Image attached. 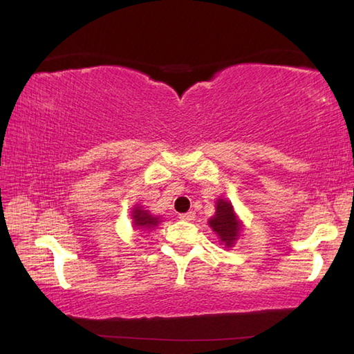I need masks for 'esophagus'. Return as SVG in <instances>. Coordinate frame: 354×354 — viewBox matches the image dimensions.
<instances>
[{"label": "esophagus", "mask_w": 354, "mask_h": 354, "mask_svg": "<svg viewBox=\"0 0 354 354\" xmlns=\"http://www.w3.org/2000/svg\"><path fill=\"white\" fill-rule=\"evenodd\" d=\"M179 218L184 220V221H192V220H194V212L193 211L184 212V214H179Z\"/></svg>", "instance_id": "1"}]
</instances>
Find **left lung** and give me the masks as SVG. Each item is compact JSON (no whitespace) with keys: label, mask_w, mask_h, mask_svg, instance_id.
Masks as SVG:
<instances>
[{"label":"left lung","mask_w":354,"mask_h":354,"mask_svg":"<svg viewBox=\"0 0 354 354\" xmlns=\"http://www.w3.org/2000/svg\"><path fill=\"white\" fill-rule=\"evenodd\" d=\"M208 225L218 238V243L231 249L243 231V221L236 216L234 205L225 197L216 201V212L208 220Z\"/></svg>","instance_id":"1"}]
</instances>
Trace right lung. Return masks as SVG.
Listing matches in <instances>:
<instances>
[{"instance_id": "add662e5", "label": "right lung", "mask_w": 354, "mask_h": 354, "mask_svg": "<svg viewBox=\"0 0 354 354\" xmlns=\"http://www.w3.org/2000/svg\"><path fill=\"white\" fill-rule=\"evenodd\" d=\"M131 220H133L134 229L140 232H151L161 223V218L158 216H153L151 211L143 208L140 203H137L131 211Z\"/></svg>"}]
</instances>
